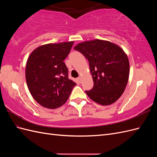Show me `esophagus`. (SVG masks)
Returning <instances> with one entry per match:
<instances>
[{"mask_svg":"<svg viewBox=\"0 0 157 157\" xmlns=\"http://www.w3.org/2000/svg\"><path fill=\"white\" fill-rule=\"evenodd\" d=\"M77 80H78V83H80V82H81V77H78L77 78Z\"/></svg>","mask_w":157,"mask_h":157,"instance_id":"1","label":"esophagus"}]
</instances>
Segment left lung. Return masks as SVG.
I'll return each mask as SVG.
<instances>
[{"label": "left lung", "mask_w": 157, "mask_h": 157, "mask_svg": "<svg viewBox=\"0 0 157 157\" xmlns=\"http://www.w3.org/2000/svg\"><path fill=\"white\" fill-rule=\"evenodd\" d=\"M74 49L88 60L94 80L93 88L86 91L88 97L102 105L115 103L124 92L129 78V60L124 50L99 39L81 42Z\"/></svg>", "instance_id": "1"}]
</instances>
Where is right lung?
Masks as SVG:
<instances>
[{"label": "right lung", "instance_id": "right-lung-1", "mask_svg": "<svg viewBox=\"0 0 157 157\" xmlns=\"http://www.w3.org/2000/svg\"><path fill=\"white\" fill-rule=\"evenodd\" d=\"M74 42L47 44L33 50L27 59L25 78L28 88L40 105L56 109L63 105L76 84L68 78L64 63Z\"/></svg>", "mask_w": 157, "mask_h": 157}]
</instances>
